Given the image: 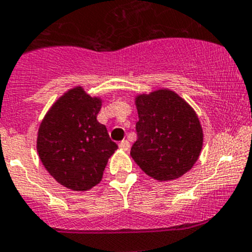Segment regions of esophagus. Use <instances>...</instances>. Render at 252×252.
Instances as JSON below:
<instances>
[{
  "label": "esophagus",
  "instance_id": "esophagus-1",
  "mask_svg": "<svg viewBox=\"0 0 252 252\" xmlns=\"http://www.w3.org/2000/svg\"><path fill=\"white\" fill-rule=\"evenodd\" d=\"M119 148H121L122 150H124V151H128L129 149H130V143H129L128 140L121 141V143H119Z\"/></svg>",
  "mask_w": 252,
  "mask_h": 252
}]
</instances>
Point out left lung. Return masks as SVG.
I'll use <instances>...</instances> for the list:
<instances>
[{"instance_id":"left-lung-1","label":"left lung","mask_w":252,"mask_h":252,"mask_svg":"<svg viewBox=\"0 0 252 252\" xmlns=\"http://www.w3.org/2000/svg\"><path fill=\"white\" fill-rule=\"evenodd\" d=\"M138 139L130 155L148 176L171 181L191 170L203 146L194 109L176 92L160 89L135 97Z\"/></svg>"}]
</instances>
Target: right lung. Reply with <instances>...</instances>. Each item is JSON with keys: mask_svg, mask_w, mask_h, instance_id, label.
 <instances>
[{"mask_svg": "<svg viewBox=\"0 0 252 252\" xmlns=\"http://www.w3.org/2000/svg\"><path fill=\"white\" fill-rule=\"evenodd\" d=\"M102 106L81 86L65 92L46 112L36 138L39 158L49 173L72 191H89L103 177L118 149L97 121Z\"/></svg>", "mask_w": 252, "mask_h": 252, "instance_id": "add662e5", "label": "right lung"}]
</instances>
